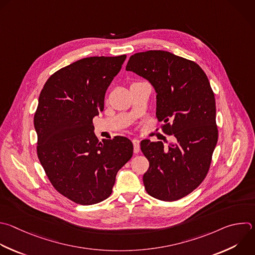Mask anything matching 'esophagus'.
<instances>
[{
    "mask_svg": "<svg viewBox=\"0 0 255 255\" xmlns=\"http://www.w3.org/2000/svg\"><path fill=\"white\" fill-rule=\"evenodd\" d=\"M132 142H133V146H134V152L138 153L140 151V141L135 138L132 140Z\"/></svg>",
    "mask_w": 255,
    "mask_h": 255,
    "instance_id": "obj_1",
    "label": "esophagus"
}]
</instances>
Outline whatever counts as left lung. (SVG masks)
<instances>
[{
  "mask_svg": "<svg viewBox=\"0 0 255 255\" xmlns=\"http://www.w3.org/2000/svg\"><path fill=\"white\" fill-rule=\"evenodd\" d=\"M127 71L148 80L156 92V116L173 143L141 141L149 161L143 183L149 195L175 201L197 188L209 170L218 130L214 93L195 62L170 52L151 50L132 55Z\"/></svg>",
  "mask_w": 255,
  "mask_h": 255,
  "instance_id": "obj_1",
  "label": "left lung"
}]
</instances>
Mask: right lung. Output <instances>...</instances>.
<instances>
[{"label": "right lung", "mask_w": 255, "mask_h": 255, "mask_svg": "<svg viewBox=\"0 0 255 255\" xmlns=\"http://www.w3.org/2000/svg\"><path fill=\"white\" fill-rule=\"evenodd\" d=\"M125 59L126 55L78 60L54 73L40 93L34 116L38 158L54 188L81 205L108 198L119 169L133 155L128 138L99 142L93 125Z\"/></svg>", "instance_id": "right-lung-1"}]
</instances>
